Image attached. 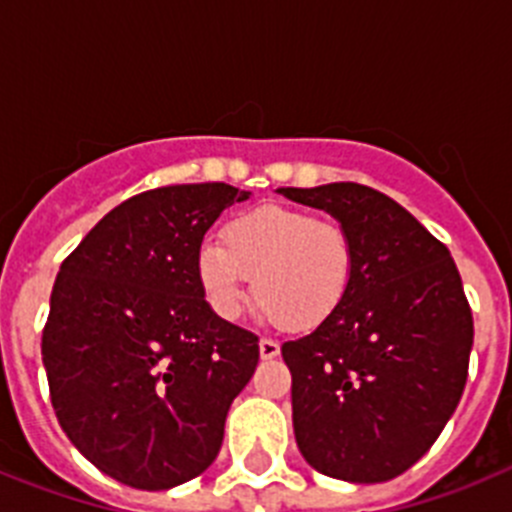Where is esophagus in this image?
I'll return each mask as SVG.
<instances>
[{
	"mask_svg": "<svg viewBox=\"0 0 512 512\" xmlns=\"http://www.w3.org/2000/svg\"><path fill=\"white\" fill-rule=\"evenodd\" d=\"M259 354H261V359H277L279 356V343L274 341V338H261L259 341Z\"/></svg>",
	"mask_w": 512,
	"mask_h": 512,
	"instance_id": "1",
	"label": "esophagus"
}]
</instances>
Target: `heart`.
Returning <instances> with one entry per match:
<instances>
[{"mask_svg": "<svg viewBox=\"0 0 512 512\" xmlns=\"http://www.w3.org/2000/svg\"><path fill=\"white\" fill-rule=\"evenodd\" d=\"M356 243L336 220L307 210L261 205L233 217L220 243L207 241L197 253V279L212 310L235 318L253 295L271 320L295 330L328 323L356 279Z\"/></svg>", "mask_w": 512, "mask_h": 512, "instance_id": "1", "label": "heart"}]
</instances>
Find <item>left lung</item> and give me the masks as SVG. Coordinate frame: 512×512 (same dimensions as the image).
I'll return each mask as SVG.
<instances>
[{
	"instance_id": "1",
	"label": "left lung",
	"mask_w": 512,
	"mask_h": 512,
	"mask_svg": "<svg viewBox=\"0 0 512 512\" xmlns=\"http://www.w3.org/2000/svg\"><path fill=\"white\" fill-rule=\"evenodd\" d=\"M341 220L356 279L341 310L282 346L292 423L312 469L346 482L408 472L467 384L474 320L449 248L387 194L354 182L279 189Z\"/></svg>"
}]
</instances>
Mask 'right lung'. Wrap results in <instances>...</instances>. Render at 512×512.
Returning <instances> with one entry per match:
<instances>
[{"instance_id": "1", "label": "right lung", "mask_w": 512, "mask_h": 512, "mask_svg": "<svg viewBox=\"0 0 512 512\" xmlns=\"http://www.w3.org/2000/svg\"><path fill=\"white\" fill-rule=\"evenodd\" d=\"M243 200L223 182L148 189L63 259L40 343L53 410L122 485L169 490L205 472L259 364V336L217 318L197 279L205 233Z\"/></svg>"}]
</instances>
